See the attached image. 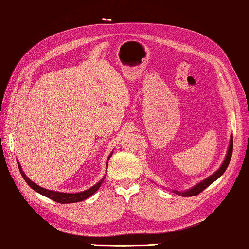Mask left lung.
<instances>
[{
	"instance_id": "8db88e82",
	"label": "left lung",
	"mask_w": 249,
	"mask_h": 249,
	"mask_svg": "<svg viewBox=\"0 0 249 249\" xmlns=\"http://www.w3.org/2000/svg\"><path fill=\"white\" fill-rule=\"evenodd\" d=\"M232 151H233V136L231 135L229 148H228V151H227V156H226V158L224 160V163H222L221 166L219 167V170H217L214 174L211 175L210 177H207V178H205L204 180H202L201 182H199V184H196V186L192 187V188H190L189 190H186L184 192L173 190L174 194L181 196H194L201 194L203 190L206 189L207 187L212 185L213 182H214L216 179L219 178V177L225 173V171L227 170L228 165H229V163H230V160H231V157H232Z\"/></svg>"
}]
</instances>
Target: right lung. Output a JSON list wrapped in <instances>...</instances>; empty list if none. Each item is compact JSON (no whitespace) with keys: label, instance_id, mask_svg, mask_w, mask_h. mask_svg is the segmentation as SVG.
<instances>
[{"label":"right lung","instance_id":"right-lung-1","mask_svg":"<svg viewBox=\"0 0 249 249\" xmlns=\"http://www.w3.org/2000/svg\"><path fill=\"white\" fill-rule=\"evenodd\" d=\"M111 155H113V153H110L109 157L107 158V161H106V166H108V160H109V158L111 157ZM18 167H19L20 173H21V175L23 177V179L27 181V184L30 187H31L33 190L38 192V194H40V195H43L45 196L49 197V199H52V200H53L55 202L61 203V204H65V203H75V202H80V201L86 200L90 196H92L94 192L100 188L101 185H102L104 178H105V176H104L103 178L98 182V184H95L94 186L91 187V188L85 190L83 192H78V194H65V192H58V191H53V190L45 189V188H43V187L36 185V184H35V182H33L31 179L28 178V177L25 176L24 172L22 171L21 165H20L19 162H18Z\"/></svg>","mask_w":249,"mask_h":249}]
</instances>
